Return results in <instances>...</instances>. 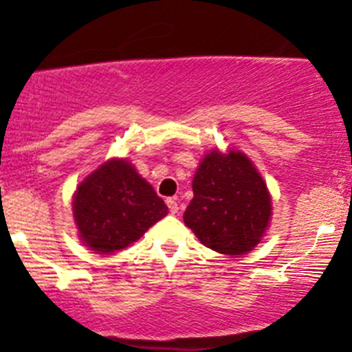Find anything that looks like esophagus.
<instances>
[{"label":"esophagus","instance_id":"obj_1","mask_svg":"<svg viewBox=\"0 0 352 352\" xmlns=\"http://www.w3.org/2000/svg\"><path fill=\"white\" fill-rule=\"evenodd\" d=\"M166 203H168L169 211H171L173 214H177V211H179V206H177V201H176V199H175V198H169L168 201H166Z\"/></svg>","mask_w":352,"mask_h":352}]
</instances>
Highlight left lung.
I'll list each match as a JSON object with an SVG mask.
<instances>
[{"label": "left lung", "mask_w": 352, "mask_h": 352, "mask_svg": "<svg viewBox=\"0 0 352 352\" xmlns=\"http://www.w3.org/2000/svg\"><path fill=\"white\" fill-rule=\"evenodd\" d=\"M183 220L211 250L247 255L270 225V191L247 154L233 147L211 149L192 177V199Z\"/></svg>", "instance_id": "left-lung-1"}]
</instances>
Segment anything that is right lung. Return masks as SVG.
Here are the masks:
<instances>
[{
    "instance_id": "obj_1",
    "label": "right lung",
    "mask_w": 352,
    "mask_h": 352,
    "mask_svg": "<svg viewBox=\"0 0 352 352\" xmlns=\"http://www.w3.org/2000/svg\"><path fill=\"white\" fill-rule=\"evenodd\" d=\"M72 211L82 243L111 255L138 241L168 206L129 160L112 157L80 181Z\"/></svg>"
}]
</instances>
